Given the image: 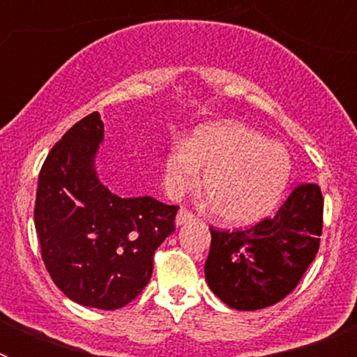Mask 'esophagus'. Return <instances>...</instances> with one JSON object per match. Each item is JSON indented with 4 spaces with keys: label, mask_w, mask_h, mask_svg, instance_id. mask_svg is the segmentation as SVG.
<instances>
[{
    "label": "esophagus",
    "mask_w": 357,
    "mask_h": 357,
    "mask_svg": "<svg viewBox=\"0 0 357 357\" xmlns=\"http://www.w3.org/2000/svg\"><path fill=\"white\" fill-rule=\"evenodd\" d=\"M193 220H195V216L189 213L188 209H181L178 213H176L175 223H176V227H182V225H185V223L193 222Z\"/></svg>",
    "instance_id": "esophagus-1"
}]
</instances>
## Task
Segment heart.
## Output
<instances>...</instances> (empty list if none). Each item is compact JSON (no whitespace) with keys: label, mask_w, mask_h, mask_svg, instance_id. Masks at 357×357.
<instances>
[{"label":"heart","mask_w":357,"mask_h":357,"mask_svg":"<svg viewBox=\"0 0 357 357\" xmlns=\"http://www.w3.org/2000/svg\"><path fill=\"white\" fill-rule=\"evenodd\" d=\"M211 207L229 225H252L272 213L291 175L282 144L264 139L239 123L204 125L185 143L173 144L164 159V188L181 198L200 184Z\"/></svg>","instance_id":"b5f03b06"}]
</instances>
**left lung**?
<instances>
[{"instance_id": "left-lung-1", "label": "left lung", "mask_w": 357, "mask_h": 357, "mask_svg": "<svg viewBox=\"0 0 357 357\" xmlns=\"http://www.w3.org/2000/svg\"><path fill=\"white\" fill-rule=\"evenodd\" d=\"M324 198L317 184H302L273 218L238 232L211 229L206 280L229 307L255 311L295 289L317 257Z\"/></svg>"}]
</instances>
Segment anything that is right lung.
Masks as SVG:
<instances>
[{"mask_svg": "<svg viewBox=\"0 0 357 357\" xmlns=\"http://www.w3.org/2000/svg\"><path fill=\"white\" fill-rule=\"evenodd\" d=\"M103 135L93 112L52 148L39 173L33 220L56 288L77 304L110 311L148 284L153 254L175 232L178 207L112 193L96 172Z\"/></svg>", "mask_w": 357, "mask_h": 357, "instance_id": "right-lung-1", "label": "right lung"}]
</instances>
